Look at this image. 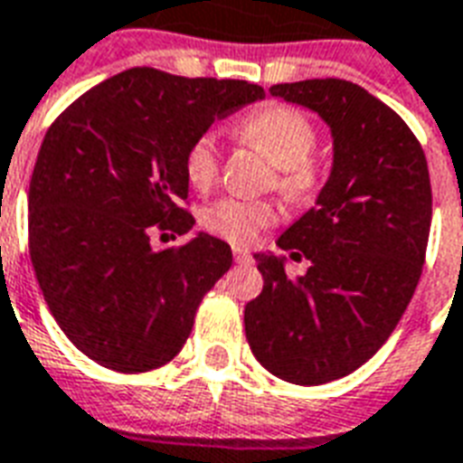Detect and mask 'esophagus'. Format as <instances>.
<instances>
[{
	"label": "esophagus",
	"mask_w": 463,
	"mask_h": 463,
	"mask_svg": "<svg viewBox=\"0 0 463 463\" xmlns=\"http://www.w3.org/2000/svg\"><path fill=\"white\" fill-rule=\"evenodd\" d=\"M232 257H235V262H238V264H247L250 260H252L245 247H232Z\"/></svg>",
	"instance_id": "esophagus-1"
}]
</instances>
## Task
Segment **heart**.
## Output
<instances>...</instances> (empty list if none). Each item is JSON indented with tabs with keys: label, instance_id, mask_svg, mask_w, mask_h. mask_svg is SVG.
<instances>
[{
	"label": "heart",
	"instance_id": "b5f03b06",
	"mask_svg": "<svg viewBox=\"0 0 463 463\" xmlns=\"http://www.w3.org/2000/svg\"><path fill=\"white\" fill-rule=\"evenodd\" d=\"M238 136L262 150L279 169L277 184L288 196H308L317 189V169L310 162L316 153L317 130L308 116L294 106L274 104L260 109L238 126ZM221 172V147L213 133L194 137L184 155L186 182L196 192L216 184ZM279 221V206L264 199H221L203 208L201 223L218 238L250 245L264 228Z\"/></svg>",
	"mask_w": 463,
	"mask_h": 463
}]
</instances>
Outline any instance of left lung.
<instances>
[{"label":"left lung","mask_w":463,"mask_h":463,"mask_svg":"<svg viewBox=\"0 0 463 463\" xmlns=\"http://www.w3.org/2000/svg\"><path fill=\"white\" fill-rule=\"evenodd\" d=\"M269 91L330 126L333 169L277 240L308 271L291 279L284 257L255 255L264 287L245 306V335L267 372L317 386L372 359L415 294L432 221L428 160L403 118L359 84L327 77Z\"/></svg>","instance_id":"obj_1"}]
</instances>
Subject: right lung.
Listing matches in <instances>:
<instances>
[{
	"label": "right lung",
	"mask_w": 463,
	"mask_h": 463,
	"mask_svg": "<svg viewBox=\"0 0 463 463\" xmlns=\"http://www.w3.org/2000/svg\"><path fill=\"white\" fill-rule=\"evenodd\" d=\"M264 99L260 84L133 67L67 106L43 137L28 189V250L60 330L97 364L140 373L184 347L201 298L231 269V245L184 235L186 147Z\"/></svg>",
	"instance_id": "add662e5"
}]
</instances>
